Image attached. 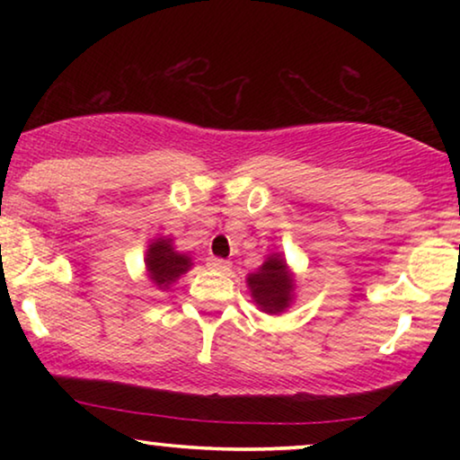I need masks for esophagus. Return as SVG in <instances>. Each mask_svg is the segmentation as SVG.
<instances>
[{
    "mask_svg": "<svg viewBox=\"0 0 460 460\" xmlns=\"http://www.w3.org/2000/svg\"><path fill=\"white\" fill-rule=\"evenodd\" d=\"M207 268L211 270V272H217V274H226L230 272V261L226 260H219V257H207Z\"/></svg>",
    "mask_w": 460,
    "mask_h": 460,
    "instance_id": "1",
    "label": "esophagus"
}]
</instances>
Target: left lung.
Wrapping results in <instances>:
<instances>
[{
	"label": "left lung",
	"instance_id": "1",
	"mask_svg": "<svg viewBox=\"0 0 460 460\" xmlns=\"http://www.w3.org/2000/svg\"><path fill=\"white\" fill-rule=\"evenodd\" d=\"M247 287L253 304L270 316L287 312L295 301L297 276L285 260V253L274 251L255 272L247 274Z\"/></svg>",
	"mask_w": 460,
	"mask_h": 460
}]
</instances>
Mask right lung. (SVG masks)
Segmentation results:
<instances>
[{
	"instance_id": "right-lung-1",
	"label": "right lung",
	"mask_w": 460,
	"mask_h": 460,
	"mask_svg": "<svg viewBox=\"0 0 460 460\" xmlns=\"http://www.w3.org/2000/svg\"><path fill=\"white\" fill-rule=\"evenodd\" d=\"M194 266L192 257L175 249L172 236H156L150 241L146 255H144V268L146 276L159 291H169L188 270Z\"/></svg>"
}]
</instances>
